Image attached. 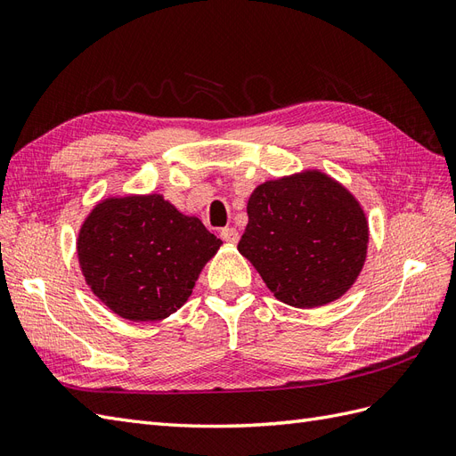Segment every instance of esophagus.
<instances>
[{
    "instance_id": "1",
    "label": "esophagus",
    "mask_w": 456,
    "mask_h": 456,
    "mask_svg": "<svg viewBox=\"0 0 456 456\" xmlns=\"http://www.w3.org/2000/svg\"><path fill=\"white\" fill-rule=\"evenodd\" d=\"M219 237L229 244H237L239 242V231L235 227H225V229L219 231Z\"/></svg>"
}]
</instances>
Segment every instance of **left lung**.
Wrapping results in <instances>:
<instances>
[{
  "label": "left lung",
  "mask_w": 456,
  "mask_h": 456,
  "mask_svg": "<svg viewBox=\"0 0 456 456\" xmlns=\"http://www.w3.org/2000/svg\"><path fill=\"white\" fill-rule=\"evenodd\" d=\"M239 252L277 300L318 308L341 298L366 262L370 227L356 196L322 169L252 191Z\"/></svg>",
  "instance_id": "8db88e82"
}]
</instances>
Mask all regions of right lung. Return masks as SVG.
<instances>
[{
    "label": "right lung",
    "mask_w": 456,
    "mask_h": 456,
    "mask_svg": "<svg viewBox=\"0 0 456 456\" xmlns=\"http://www.w3.org/2000/svg\"><path fill=\"white\" fill-rule=\"evenodd\" d=\"M221 242L159 192L106 196L77 237L88 289L117 316L158 322L177 312Z\"/></svg>",
    "instance_id": "add662e5"
}]
</instances>
